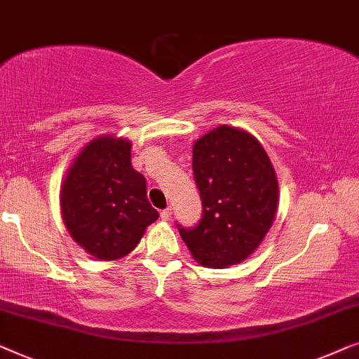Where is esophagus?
Segmentation results:
<instances>
[{"label":"esophagus","mask_w":359,"mask_h":359,"mask_svg":"<svg viewBox=\"0 0 359 359\" xmlns=\"http://www.w3.org/2000/svg\"><path fill=\"white\" fill-rule=\"evenodd\" d=\"M170 216H172V208H170V206H169V208L161 211V219H163V221H169Z\"/></svg>","instance_id":"34e87169"}]
</instances>
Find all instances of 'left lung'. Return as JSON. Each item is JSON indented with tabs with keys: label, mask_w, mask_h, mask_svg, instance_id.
I'll return each instance as SVG.
<instances>
[{
	"label": "left lung",
	"mask_w": 359,
	"mask_h": 359,
	"mask_svg": "<svg viewBox=\"0 0 359 359\" xmlns=\"http://www.w3.org/2000/svg\"><path fill=\"white\" fill-rule=\"evenodd\" d=\"M194 174L203 216L179 226L200 265L228 269L255 252L278 210V180L264 146L249 131L219 125L194 143Z\"/></svg>",
	"instance_id": "obj_1"
}]
</instances>
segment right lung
<instances>
[{"instance_id": "right-lung-1", "label": "right lung", "mask_w": 359, "mask_h": 359, "mask_svg": "<svg viewBox=\"0 0 359 359\" xmlns=\"http://www.w3.org/2000/svg\"><path fill=\"white\" fill-rule=\"evenodd\" d=\"M130 140H90L60 187L63 223L76 244L97 260H118L138 245L159 218L146 196V179L131 168Z\"/></svg>"}]
</instances>
